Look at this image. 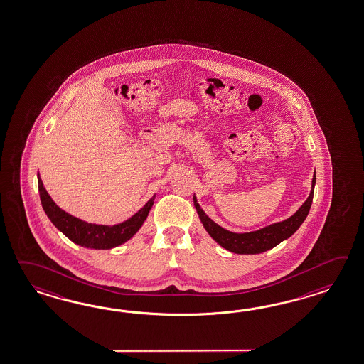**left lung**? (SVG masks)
<instances>
[{
  "label": "left lung",
  "mask_w": 364,
  "mask_h": 364,
  "mask_svg": "<svg viewBox=\"0 0 364 364\" xmlns=\"http://www.w3.org/2000/svg\"><path fill=\"white\" fill-rule=\"evenodd\" d=\"M314 184H316V173L311 180L313 188H311V195L292 217H289L285 221L269 225L264 229L252 231V232H245V234H237V232L222 229L221 226H218L204 213L200 205L197 204L196 197L193 201H195L196 210L200 215V220L203 222L205 229L218 245H221L222 247L235 254H260L269 248L275 247L276 245H279L284 240L289 238L293 232L301 226L302 222L305 221L306 215L311 210Z\"/></svg>",
  "instance_id": "obj_1"
}]
</instances>
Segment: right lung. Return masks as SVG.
<instances>
[{
    "mask_svg": "<svg viewBox=\"0 0 364 364\" xmlns=\"http://www.w3.org/2000/svg\"><path fill=\"white\" fill-rule=\"evenodd\" d=\"M38 186H39L42 206L45 209L47 217L51 220L53 225L72 242L84 247L96 248V250L117 247L124 243L126 240H130L134 234L141 229L143 222L149 215L151 206L154 204V198H151L150 201L144 205L138 213L134 214L130 220L114 226H102V225L81 221L71 214L65 213L51 200V197L47 193L43 186L42 178L39 176H38Z\"/></svg>",
    "mask_w": 364,
    "mask_h": 364,
    "instance_id": "add662e5",
    "label": "right lung"
}]
</instances>
